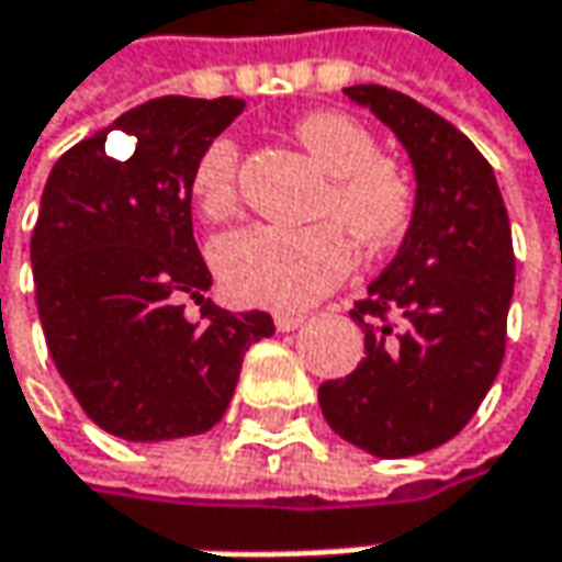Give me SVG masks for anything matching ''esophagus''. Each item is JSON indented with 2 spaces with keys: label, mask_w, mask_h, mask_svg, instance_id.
<instances>
[{
  "label": "esophagus",
  "mask_w": 562,
  "mask_h": 562,
  "mask_svg": "<svg viewBox=\"0 0 562 562\" xmlns=\"http://www.w3.org/2000/svg\"><path fill=\"white\" fill-rule=\"evenodd\" d=\"M303 325V316L300 313H274V328L278 331H294Z\"/></svg>",
  "instance_id": "34e87169"
}]
</instances>
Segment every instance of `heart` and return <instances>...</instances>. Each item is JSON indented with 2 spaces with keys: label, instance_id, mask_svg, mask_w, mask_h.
<instances>
[{
  "label": "heart",
  "instance_id": "1",
  "mask_svg": "<svg viewBox=\"0 0 562 562\" xmlns=\"http://www.w3.org/2000/svg\"><path fill=\"white\" fill-rule=\"evenodd\" d=\"M296 142L331 177L310 227L249 224L214 243L211 259L224 291L237 303L303 310L325 296L351 268V239L382 252L405 237L417 189L405 167L379 155L376 135L341 110H316L296 120ZM239 145L217 135L192 170V199L209 221L239 209Z\"/></svg>",
  "mask_w": 562,
  "mask_h": 562
}]
</instances>
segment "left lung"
<instances>
[{
  "label": "left lung",
  "mask_w": 562,
  "mask_h": 562,
  "mask_svg": "<svg viewBox=\"0 0 562 562\" xmlns=\"http://www.w3.org/2000/svg\"><path fill=\"white\" fill-rule=\"evenodd\" d=\"M345 94L405 145L417 209L398 256L353 303L367 357L319 385V407L341 439L405 459L449 442L491 392L516 284L513 231L487 157L449 120L382 85Z\"/></svg>",
  "instance_id": "1"
}]
</instances>
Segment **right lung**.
Masks as SVG:
<instances>
[{"label": "right lung", "instance_id": "1", "mask_svg": "<svg viewBox=\"0 0 562 562\" xmlns=\"http://www.w3.org/2000/svg\"><path fill=\"white\" fill-rule=\"evenodd\" d=\"M237 98H157L110 127L133 135L126 161L105 132L49 170L31 237L37 313L49 357L100 430L160 442L211 430L234 398L268 313L211 303V271L192 237V170L243 113ZM192 299L203 323L182 310Z\"/></svg>", "mask_w": 562, "mask_h": 562}]
</instances>
